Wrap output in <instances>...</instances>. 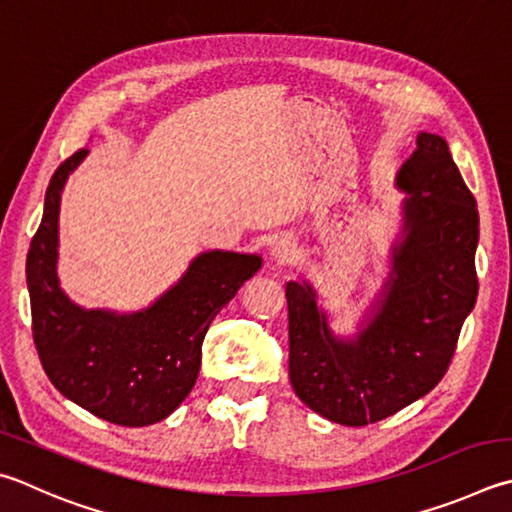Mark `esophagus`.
I'll use <instances>...</instances> for the list:
<instances>
[{
  "instance_id": "1",
  "label": "esophagus",
  "mask_w": 512,
  "mask_h": 512,
  "mask_svg": "<svg viewBox=\"0 0 512 512\" xmlns=\"http://www.w3.org/2000/svg\"><path fill=\"white\" fill-rule=\"evenodd\" d=\"M293 250H295L293 241L288 239V237H280V239H275V241H273V246H271V257L275 259L277 264H284V262H288V259L293 257Z\"/></svg>"
}]
</instances>
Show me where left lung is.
Masks as SVG:
<instances>
[{"label":"left lung","mask_w":512,"mask_h":512,"mask_svg":"<svg viewBox=\"0 0 512 512\" xmlns=\"http://www.w3.org/2000/svg\"><path fill=\"white\" fill-rule=\"evenodd\" d=\"M396 185L410 192L405 237L356 340L333 336L309 284H286L291 385L313 412L349 427L383 421L439 385L477 302V201L448 143L418 134Z\"/></svg>","instance_id":"8db88e82"}]
</instances>
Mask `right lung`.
<instances>
[{
	"mask_svg": "<svg viewBox=\"0 0 512 512\" xmlns=\"http://www.w3.org/2000/svg\"><path fill=\"white\" fill-rule=\"evenodd\" d=\"M87 150L60 163L44 197L40 228L26 255L31 329L53 387L98 418L125 427L163 421L197 383L210 322L262 266L257 255H199L181 282L132 315L85 311L60 291V192Z\"/></svg>",
	"mask_w": 512,
	"mask_h": 512,
	"instance_id": "1",
	"label": "right lung"
}]
</instances>
